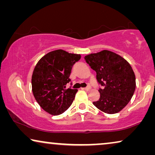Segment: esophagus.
<instances>
[{"label": "esophagus", "instance_id": "34e87169", "mask_svg": "<svg viewBox=\"0 0 155 155\" xmlns=\"http://www.w3.org/2000/svg\"><path fill=\"white\" fill-rule=\"evenodd\" d=\"M90 89H91V87H90V85H88V86H87L86 87H84V88H83V90H86V91H88V90H90Z\"/></svg>", "mask_w": 155, "mask_h": 155}]
</instances>
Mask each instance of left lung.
I'll return each instance as SVG.
<instances>
[{
	"label": "left lung",
	"mask_w": 155,
	"mask_h": 155,
	"mask_svg": "<svg viewBox=\"0 0 155 155\" xmlns=\"http://www.w3.org/2000/svg\"><path fill=\"white\" fill-rule=\"evenodd\" d=\"M91 68L96 72L100 97L93 102L104 113L121 111L132 98L135 90V76L130 65L119 55L108 50L84 56Z\"/></svg>",
	"instance_id": "left-lung-1"
}]
</instances>
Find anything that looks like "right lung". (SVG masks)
Here are the masks:
<instances>
[{
  "label": "right lung",
  "instance_id": "obj_1",
  "mask_svg": "<svg viewBox=\"0 0 155 155\" xmlns=\"http://www.w3.org/2000/svg\"><path fill=\"white\" fill-rule=\"evenodd\" d=\"M81 58L58 49L44 56L36 65L31 77L34 97L40 107L50 114L59 115L70 107L77 89L66 88L72 68ZM72 82L71 83V85Z\"/></svg>",
  "mask_w": 155,
  "mask_h": 155
}]
</instances>
